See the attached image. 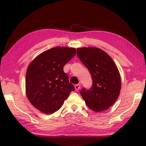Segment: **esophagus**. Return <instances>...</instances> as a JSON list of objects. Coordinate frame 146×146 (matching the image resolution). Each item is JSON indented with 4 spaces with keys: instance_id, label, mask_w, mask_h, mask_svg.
Masks as SVG:
<instances>
[{
    "instance_id": "obj_1",
    "label": "esophagus",
    "mask_w": 146,
    "mask_h": 146,
    "mask_svg": "<svg viewBox=\"0 0 146 146\" xmlns=\"http://www.w3.org/2000/svg\"><path fill=\"white\" fill-rule=\"evenodd\" d=\"M75 90L76 91L79 90V89L80 88V84H76L75 85Z\"/></svg>"
}]
</instances>
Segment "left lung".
Instances as JSON below:
<instances>
[{
  "label": "left lung",
  "mask_w": 146,
  "mask_h": 146,
  "mask_svg": "<svg viewBox=\"0 0 146 146\" xmlns=\"http://www.w3.org/2000/svg\"><path fill=\"white\" fill-rule=\"evenodd\" d=\"M77 56L88 68L93 80L90 88L81 90L82 97L92 110L108 109L119 97L121 88L116 64L109 55L97 48H78Z\"/></svg>",
  "instance_id": "obj_1"
}]
</instances>
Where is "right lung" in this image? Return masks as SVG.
<instances>
[{"label":"right lung","instance_id":"add662e5","mask_svg":"<svg viewBox=\"0 0 146 146\" xmlns=\"http://www.w3.org/2000/svg\"><path fill=\"white\" fill-rule=\"evenodd\" d=\"M75 54V48L55 47L42 52L30 63L26 76V95L37 109L53 113L75 90L63 66Z\"/></svg>","mask_w":146,"mask_h":146}]
</instances>
